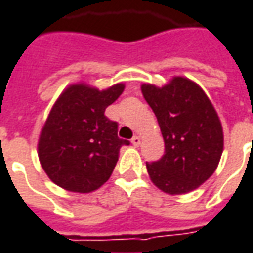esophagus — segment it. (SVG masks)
Wrapping results in <instances>:
<instances>
[{
	"instance_id": "esophagus-1",
	"label": "esophagus",
	"mask_w": 253,
	"mask_h": 253,
	"mask_svg": "<svg viewBox=\"0 0 253 253\" xmlns=\"http://www.w3.org/2000/svg\"><path fill=\"white\" fill-rule=\"evenodd\" d=\"M131 144L134 145V146H138V145L141 144V138H139L138 135H134V137H132Z\"/></svg>"
}]
</instances>
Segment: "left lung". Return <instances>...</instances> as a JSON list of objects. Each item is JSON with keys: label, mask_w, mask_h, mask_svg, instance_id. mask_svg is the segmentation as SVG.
I'll use <instances>...</instances> for the list:
<instances>
[{"label": "left lung", "mask_w": 253, "mask_h": 253, "mask_svg": "<svg viewBox=\"0 0 253 253\" xmlns=\"http://www.w3.org/2000/svg\"><path fill=\"white\" fill-rule=\"evenodd\" d=\"M155 112L166 152L146 163L151 181L171 196L193 192L212 175L223 152V128L212 102L199 84L174 77L159 87L141 84Z\"/></svg>", "instance_id": "obj_1"}]
</instances>
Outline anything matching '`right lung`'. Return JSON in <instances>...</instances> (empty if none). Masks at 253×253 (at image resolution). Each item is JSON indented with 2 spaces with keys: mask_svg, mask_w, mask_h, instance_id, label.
Returning a JSON list of instances; mask_svg holds the SVG:
<instances>
[{
  "mask_svg": "<svg viewBox=\"0 0 253 253\" xmlns=\"http://www.w3.org/2000/svg\"><path fill=\"white\" fill-rule=\"evenodd\" d=\"M125 90L116 84L100 90L84 84L67 86L53 104L38 139V157L49 179L74 193H90L108 181L128 141L118 123L104 115Z\"/></svg>",
  "mask_w": 253,
  "mask_h": 253,
  "instance_id": "obj_1",
  "label": "right lung"
}]
</instances>
